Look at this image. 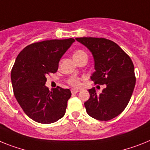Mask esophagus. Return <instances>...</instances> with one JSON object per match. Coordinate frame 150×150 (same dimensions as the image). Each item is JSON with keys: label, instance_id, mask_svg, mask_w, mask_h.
Here are the masks:
<instances>
[{"label": "esophagus", "instance_id": "34e87169", "mask_svg": "<svg viewBox=\"0 0 150 150\" xmlns=\"http://www.w3.org/2000/svg\"><path fill=\"white\" fill-rule=\"evenodd\" d=\"M71 93H72V94H76V93L79 92V90H77V89H71Z\"/></svg>", "mask_w": 150, "mask_h": 150}]
</instances>
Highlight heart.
I'll use <instances>...</instances> for the list:
<instances>
[{
    "label": "heart",
    "instance_id": "1",
    "mask_svg": "<svg viewBox=\"0 0 150 150\" xmlns=\"http://www.w3.org/2000/svg\"><path fill=\"white\" fill-rule=\"evenodd\" d=\"M86 55L85 52L82 51V50H77L75 51L73 54V58L74 59L77 60L78 59H79L80 57H81L82 56H85ZM68 83L69 85L72 87H75V88H78V87L80 86L81 85V81H80V79L77 77H71L68 80Z\"/></svg>",
    "mask_w": 150,
    "mask_h": 150
}]
</instances>
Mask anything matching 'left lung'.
<instances>
[{"label":"left lung","instance_id":"left-lung-1","mask_svg":"<svg viewBox=\"0 0 150 150\" xmlns=\"http://www.w3.org/2000/svg\"><path fill=\"white\" fill-rule=\"evenodd\" d=\"M75 40L92 53L95 71L91 79L95 85H106L102 93L89 89L90 98L85 107L91 117L110 120L126 108L136 84L134 65L131 59L117 44L105 38L80 37Z\"/></svg>","mask_w":150,"mask_h":150}]
</instances>
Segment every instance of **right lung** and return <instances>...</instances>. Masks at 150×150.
Here are the masks:
<instances>
[{"label":"right lung","instance_id":"add662e5","mask_svg":"<svg viewBox=\"0 0 150 150\" xmlns=\"http://www.w3.org/2000/svg\"><path fill=\"white\" fill-rule=\"evenodd\" d=\"M75 42L66 40H45L26 46L19 53L11 70L13 94L25 114L40 124H52L65 114L69 89L57 87L50 91L46 76L55 73L60 59Z\"/></svg>","mask_w":150,"mask_h":150}]
</instances>
